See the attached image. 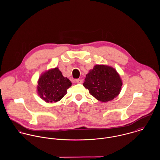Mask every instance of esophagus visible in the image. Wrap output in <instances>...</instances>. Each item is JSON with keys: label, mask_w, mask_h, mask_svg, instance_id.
Returning <instances> with one entry per match:
<instances>
[{"label": "esophagus", "mask_w": 160, "mask_h": 160, "mask_svg": "<svg viewBox=\"0 0 160 160\" xmlns=\"http://www.w3.org/2000/svg\"><path fill=\"white\" fill-rule=\"evenodd\" d=\"M76 82L78 83V84H81V83H82V80L79 79H76Z\"/></svg>", "instance_id": "1"}]
</instances>
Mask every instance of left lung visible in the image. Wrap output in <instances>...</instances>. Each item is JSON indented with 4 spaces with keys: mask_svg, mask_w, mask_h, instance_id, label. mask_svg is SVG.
Wrapping results in <instances>:
<instances>
[{
    "mask_svg": "<svg viewBox=\"0 0 160 160\" xmlns=\"http://www.w3.org/2000/svg\"><path fill=\"white\" fill-rule=\"evenodd\" d=\"M122 81L116 70L108 65H96L86 74L83 86L102 102L116 98L121 91Z\"/></svg>",
    "mask_w": 160,
    "mask_h": 160,
    "instance_id": "obj_1",
    "label": "left lung"
}]
</instances>
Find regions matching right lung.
Instances as JSON below:
<instances>
[{
	"instance_id": "add662e5",
	"label": "right lung",
	"mask_w": 160,
	"mask_h": 160,
	"mask_svg": "<svg viewBox=\"0 0 160 160\" xmlns=\"http://www.w3.org/2000/svg\"><path fill=\"white\" fill-rule=\"evenodd\" d=\"M37 92L47 103L60 101L67 93L71 82L65 78L58 68L50 69L43 72L39 78Z\"/></svg>"
}]
</instances>
